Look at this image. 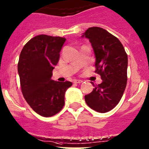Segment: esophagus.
Wrapping results in <instances>:
<instances>
[{"label":"esophagus","mask_w":149,"mask_h":149,"mask_svg":"<svg viewBox=\"0 0 149 149\" xmlns=\"http://www.w3.org/2000/svg\"><path fill=\"white\" fill-rule=\"evenodd\" d=\"M83 82V81H81V80H74L73 81V83H81Z\"/></svg>","instance_id":"34e87169"}]
</instances>
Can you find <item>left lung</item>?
<instances>
[{"mask_svg": "<svg viewBox=\"0 0 149 149\" xmlns=\"http://www.w3.org/2000/svg\"><path fill=\"white\" fill-rule=\"evenodd\" d=\"M81 37L91 42L95 57V73L102 81L94 85L85 95L86 104L96 112L104 113L119 103L127 86L128 57L123 45L116 37L98 27L88 28Z\"/></svg>", "mask_w": 149, "mask_h": 149, "instance_id": "obj_1", "label": "left lung"}]
</instances>
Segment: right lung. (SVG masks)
<instances>
[{"label":"right lung","mask_w":149,"mask_h":149,"mask_svg":"<svg viewBox=\"0 0 149 149\" xmlns=\"http://www.w3.org/2000/svg\"><path fill=\"white\" fill-rule=\"evenodd\" d=\"M64 37L40 35L31 39L21 51L17 64L22 93L34 111L49 117L64 106L65 93L70 81L52 79V71L59 59Z\"/></svg>","instance_id":"obj_1"}]
</instances>
